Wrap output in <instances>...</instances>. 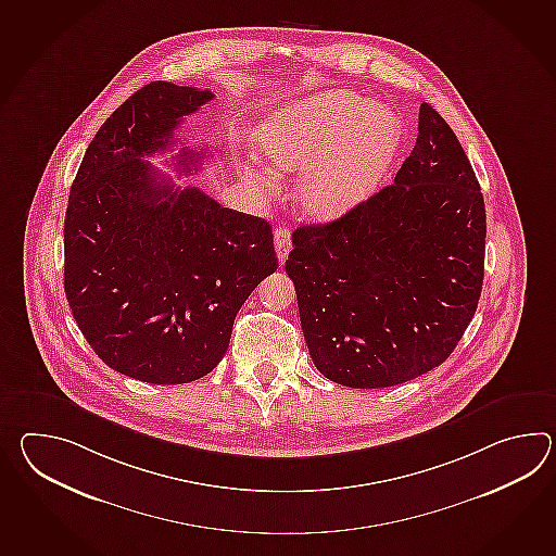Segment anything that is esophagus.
<instances>
[{"label": "esophagus", "instance_id": "34e87169", "mask_svg": "<svg viewBox=\"0 0 556 556\" xmlns=\"http://www.w3.org/2000/svg\"><path fill=\"white\" fill-rule=\"evenodd\" d=\"M289 249H291V231L287 227L275 229V251H277V257H279L281 265L289 255Z\"/></svg>", "mask_w": 556, "mask_h": 556}]
</instances>
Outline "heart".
Instances as JSON below:
<instances>
[{"label":"heart","instance_id":"b5f03b06","mask_svg":"<svg viewBox=\"0 0 556 556\" xmlns=\"http://www.w3.org/2000/svg\"><path fill=\"white\" fill-rule=\"evenodd\" d=\"M403 127L387 105L349 89L296 99L261 122L255 146L281 172H305L296 205L315 222H331L369 198L383 181ZM253 175L265 177L260 163Z\"/></svg>","mask_w":556,"mask_h":556}]
</instances>
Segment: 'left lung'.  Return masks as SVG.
I'll return each instance as SVG.
<instances>
[{
	"mask_svg": "<svg viewBox=\"0 0 556 556\" xmlns=\"http://www.w3.org/2000/svg\"><path fill=\"white\" fill-rule=\"evenodd\" d=\"M486 213L457 136L429 103L395 184L296 227L293 279L308 355L353 389L407 383L455 351L479 305Z\"/></svg>",
	"mask_w": 556,
	"mask_h": 556,
	"instance_id": "obj_1",
	"label": "left lung"
}]
</instances>
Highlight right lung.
I'll use <instances>...</instances> for the list:
<instances>
[{"label": "right lung", "instance_id": "obj_1", "mask_svg": "<svg viewBox=\"0 0 556 556\" xmlns=\"http://www.w3.org/2000/svg\"><path fill=\"white\" fill-rule=\"evenodd\" d=\"M211 99L169 81L141 87L99 127L70 191L67 303L96 355L143 383H191L215 369L239 308L279 267L269 223L146 161ZM175 160L191 173L203 151L181 148Z\"/></svg>", "mask_w": 556, "mask_h": 556}]
</instances>
